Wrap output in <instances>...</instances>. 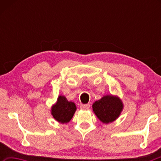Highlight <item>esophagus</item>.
Segmentation results:
<instances>
[{
	"label": "esophagus",
	"instance_id": "esophagus-1",
	"mask_svg": "<svg viewBox=\"0 0 161 161\" xmlns=\"http://www.w3.org/2000/svg\"><path fill=\"white\" fill-rule=\"evenodd\" d=\"M89 107H90V105L89 104H81L80 106V108L82 110H88Z\"/></svg>",
	"mask_w": 161,
	"mask_h": 161
}]
</instances>
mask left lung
<instances>
[{"mask_svg":"<svg viewBox=\"0 0 161 161\" xmlns=\"http://www.w3.org/2000/svg\"><path fill=\"white\" fill-rule=\"evenodd\" d=\"M123 108L124 104L121 99L118 96L112 94L104 95L92 105L95 115L105 124L112 123L118 119Z\"/></svg>","mask_w":161,"mask_h":161,"instance_id":"8db88e82","label":"left lung"}]
</instances>
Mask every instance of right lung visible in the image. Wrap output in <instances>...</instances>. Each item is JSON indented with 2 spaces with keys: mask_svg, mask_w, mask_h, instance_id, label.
Masks as SVG:
<instances>
[{
  "mask_svg": "<svg viewBox=\"0 0 161 161\" xmlns=\"http://www.w3.org/2000/svg\"><path fill=\"white\" fill-rule=\"evenodd\" d=\"M77 110V107L73 102H69L67 98L59 95L56 103L52 106L51 114L57 121L60 124H67L72 119Z\"/></svg>",
  "mask_w": 161,
  "mask_h": 161,
  "instance_id": "right-lung-1",
  "label": "right lung"
}]
</instances>
